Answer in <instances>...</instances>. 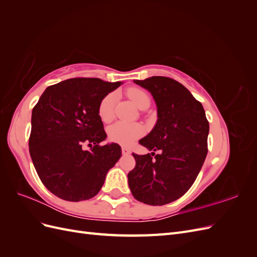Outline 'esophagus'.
Returning a JSON list of instances; mask_svg holds the SVG:
<instances>
[{
    "mask_svg": "<svg viewBox=\"0 0 257 257\" xmlns=\"http://www.w3.org/2000/svg\"><path fill=\"white\" fill-rule=\"evenodd\" d=\"M122 154H124V155L131 154V150L128 149V148H126V147H122Z\"/></svg>",
    "mask_w": 257,
    "mask_h": 257,
    "instance_id": "34e87169",
    "label": "esophagus"
}]
</instances>
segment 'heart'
<instances>
[{"label":"heart","mask_w":257,"mask_h":257,"mask_svg":"<svg viewBox=\"0 0 257 257\" xmlns=\"http://www.w3.org/2000/svg\"><path fill=\"white\" fill-rule=\"evenodd\" d=\"M128 96L138 108L150 105V96L142 89L132 88L128 90ZM118 99V93L110 92L103 97L98 106V114L104 122H110L114 116V106ZM145 134V127L139 123L118 121L108 128V136L113 143L123 146H130Z\"/></svg>","instance_id":"1"}]
</instances>
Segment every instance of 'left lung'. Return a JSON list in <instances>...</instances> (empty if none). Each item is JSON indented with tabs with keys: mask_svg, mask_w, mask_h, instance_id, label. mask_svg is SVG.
Returning <instances> with one entry per match:
<instances>
[{
	"mask_svg": "<svg viewBox=\"0 0 257 257\" xmlns=\"http://www.w3.org/2000/svg\"><path fill=\"white\" fill-rule=\"evenodd\" d=\"M135 83L151 92L159 119L139 141L153 152L133 153L128 186L137 200L163 206L183 196L196 180L208 153L209 122L201 103L175 79L153 76Z\"/></svg>",
	"mask_w": 257,
	"mask_h": 257,
	"instance_id": "obj_1",
	"label": "left lung"
}]
</instances>
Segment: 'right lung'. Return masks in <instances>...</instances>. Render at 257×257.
Instances as JSON below:
<instances>
[{
    "label": "right lung",
    "mask_w": 257,
    "mask_h": 257,
    "mask_svg": "<svg viewBox=\"0 0 257 257\" xmlns=\"http://www.w3.org/2000/svg\"><path fill=\"white\" fill-rule=\"evenodd\" d=\"M122 82L72 78L49 85L32 110L30 154L43 184L68 201L94 197L121 158L118 144L106 138L98 114L100 100ZM88 144L90 151H83Z\"/></svg>",
    "instance_id": "right-lung-1"
}]
</instances>
